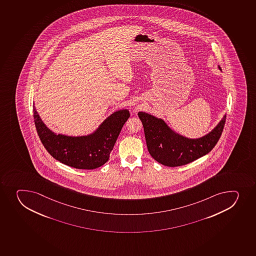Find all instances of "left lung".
Returning a JSON list of instances; mask_svg holds the SVG:
<instances>
[{
	"mask_svg": "<svg viewBox=\"0 0 256 256\" xmlns=\"http://www.w3.org/2000/svg\"><path fill=\"white\" fill-rule=\"evenodd\" d=\"M218 68L222 71L218 65ZM138 115L142 121L150 155L168 167L187 164L208 154L218 142L226 119L224 115L216 128L204 136L190 138L171 130L162 118L144 112H140Z\"/></svg>",
	"mask_w": 256,
	"mask_h": 256,
	"instance_id": "obj_1",
	"label": "left lung"
}]
</instances>
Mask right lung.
Masks as SVG:
<instances>
[{
    "label": "right lung",
    "instance_id": "right-lung-1",
    "mask_svg": "<svg viewBox=\"0 0 256 256\" xmlns=\"http://www.w3.org/2000/svg\"><path fill=\"white\" fill-rule=\"evenodd\" d=\"M38 136L48 152L59 162L78 170H94L108 162L122 128L130 116L128 109L114 112L94 132L68 136L52 132L45 125L33 106Z\"/></svg>",
    "mask_w": 256,
    "mask_h": 256
}]
</instances>
